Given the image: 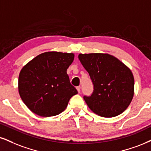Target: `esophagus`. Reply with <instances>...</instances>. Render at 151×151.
Masks as SVG:
<instances>
[{
  "instance_id": "34e87169",
  "label": "esophagus",
  "mask_w": 151,
  "mask_h": 151,
  "mask_svg": "<svg viewBox=\"0 0 151 151\" xmlns=\"http://www.w3.org/2000/svg\"><path fill=\"white\" fill-rule=\"evenodd\" d=\"M76 90H77V91H78V92H81V87L80 86H78V87H76Z\"/></svg>"
}]
</instances>
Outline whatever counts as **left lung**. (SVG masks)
I'll use <instances>...</instances> for the list:
<instances>
[{
	"label": "left lung",
	"instance_id": "obj_1",
	"mask_svg": "<svg viewBox=\"0 0 151 151\" xmlns=\"http://www.w3.org/2000/svg\"><path fill=\"white\" fill-rule=\"evenodd\" d=\"M78 59L94 85L92 95L84 96L91 111L105 118L123 113L134 93V79L129 67L106 53L79 54Z\"/></svg>",
	"mask_w": 151,
	"mask_h": 151
}]
</instances>
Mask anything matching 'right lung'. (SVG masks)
<instances>
[{
    "label": "right lung",
    "mask_w": 151,
    "mask_h": 151,
    "mask_svg": "<svg viewBox=\"0 0 151 151\" xmlns=\"http://www.w3.org/2000/svg\"><path fill=\"white\" fill-rule=\"evenodd\" d=\"M73 53L47 52L36 56L22 68L18 90L25 105L35 114L55 116L66 109L78 91L66 73Z\"/></svg>",
    "instance_id": "1"
}]
</instances>
